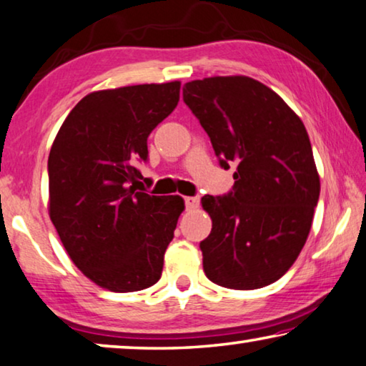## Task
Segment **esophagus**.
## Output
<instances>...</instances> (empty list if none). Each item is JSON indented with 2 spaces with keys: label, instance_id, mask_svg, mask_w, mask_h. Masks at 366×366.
<instances>
[{
  "label": "esophagus",
  "instance_id": "34e87169",
  "mask_svg": "<svg viewBox=\"0 0 366 366\" xmlns=\"http://www.w3.org/2000/svg\"><path fill=\"white\" fill-rule=\"evenodd\" d=\"M184 204H187V209H196L199 204V198H194V196H188V198H184Z\"/></svg>",
  "mask_w": 366,
  "mask_h": 366
}]
</instances>
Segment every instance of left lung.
<instances>
[{"label":"left lung","instance_id":"left-lung-1","mask_svg":"<svg viewBox=\"0 0 366 366\" xmlns=\"http://www.w3.org/2000/svg\"><path fill=\"white\" fill-rule=\"evenodd\" d=\"M183 99L222 168L237 165L229 194L202 196L212 229L199 244L212 283L257 290L288 272L311 230L320 182L300 116L250 76L188 81Z\"/></svg>","mask_w":366,"mask_h":366}]
</instances>
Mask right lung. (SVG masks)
<instances>
[{
    "mask_svg": "<svg viewBox=\"0 0 366 366\" xmlns=\"http://www.w3.org/2000/svg\"><path fill=\"white\" fill-rule=\"evenodd\" d=\"M179 81L86 94L49 154V216L66 254L114 293L155 285L184 209L182 196L144 193L147 137L179 99Z\"/></svg>",
    "mask_w": 366,
    "mask_h": 366,
    "instance_id": "right-lung-1",
    "label": "right lung"
}]
</instances>
